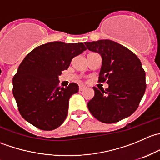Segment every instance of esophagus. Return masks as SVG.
<instances>
[{"mask_svg":"<svg viewBox=\"0 0 160 160\" xmlns=\"http://www.w3.org/2000/svg\"><path fill=\"white\" fill-rule=\"evenodd\" d=\"M86 88V87L83 86V85H79V90H80V91H82V90H83Z\"/></svg>","mask_w":160,"mask_h":160,"instance_id":"1","label":"esophagus"}]
</instances>
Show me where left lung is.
<instances>
[{"instance_id": "obj_1", "label": "left lung", "mask_w": 160, "mask_h": 160, "mask_svg": "<svg viewBox=\"0 0 160 160\" xmlns=\"http://www.w3.org/2000/svg\"><path fill=\"white\" fill-rule=\"evenodd\" d=\"M85 45L102 57L98 82L109 85L105 90L93 87L94 96L88 104L90 112L108 124L130 116L138 108L146 88V72L140 59L131 50L111 40Z\"/></svg>"}]
</instances>
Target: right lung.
I'll list each match as a JSON object with an SVG mask.
<instances>
[{"label": "right lung", "instance_id": "1", "mask_svg": "<svg viewBox=\"0 0 160 160\" xmlns=\"http://www.w3.org/2000/svg\"><path fill=\"white\" fill-rule=\"evenodd\" d=\"M86 49L83 43L52 42L25 56L12 80L13 95L24 119L45 131L62 125L68 114L69 99L79 88L74 83L60 88L58 76Z\"/></svg>", "mask_w": 160, "mask_h": 160}]
</instances>
